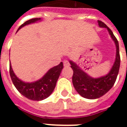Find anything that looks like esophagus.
I'll return each mask as SVG.
<instances>
[{"mask_svg":"<svg viewBox=\"0 0 127 127\" xmlns=\"http://www.w3.org/2000/svg\"><path fill=\"white\" fill-rule=\"evenodd\" d=\"M64 65L65 66V67H68V66L70 65V63L67 60H65V61H64Z\"/></svg>","mask_w":127,"mask_h":127,"instance_id":"obj_1","label":"esophagus"}]
</instances>
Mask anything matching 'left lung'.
<instances>
[{
  "label": "left lung",
  "mask_w": 127,
  "mask_h": 127,
  "mask_svg": "<svg viewBox=\"0 0 127 127\" xmlns=\"http://www.w3.org/2000/svg\"><path fill=\"white\" fill-rule=\"evenodd\" d=\"M100 27L107 28L111 38L116 46V57L113 67L106 76L98 79H93L81 70V69L72 62H70L73 70L72 83L75 90L81 96L88 99H96L102 96L111 89L116 82L120 65V57L118 41L109 28L100 20H98Z\"/></svg>",
  "instance_id": "8db88e82"
}]
</instances>
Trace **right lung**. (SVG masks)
<instances>
[{
    "instance_id": "right-lung-1",
    "label": "right lung",
    "mask_w": 127,
    "mask_h": 127,
    "mask_svg": "<svg viewBox=\"0 0 127 127\" xmlns=\"http://www.w3.org/2000/svg\"><path fill=\"white\" fill-rule=\"evenodd\" d=\"M40 20V18H32L23 23L18 31L25 25L33 23ZM63 69V63L50 69L44 76L37 81L34 83H25L20 80L15 75L9 63V74L13 85L20 94L32 100H42L48 97L53 92L57 81Z\"/></svg>"
}]
</instances>
